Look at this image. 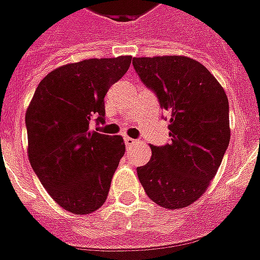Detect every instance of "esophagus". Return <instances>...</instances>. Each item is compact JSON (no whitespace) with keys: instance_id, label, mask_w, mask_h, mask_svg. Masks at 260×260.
I'll return each instance as SVG.
<instances>
[{"instance_id":"34e87169","label":"esophagus","mask_w":260,"mask_h":260,"mask_svg":"<svg viewBox=\"0 0 260 260\" xmlns=\"http://www.w3.org/2000/svg\"><path fill=\"white\" fill-rule=\"evenodd\" d=\"M136 143H138V141L132 139V138H129V136H126V138H125V145H126V147H132L134 145H136Z\"/></svg>"}]
</instances>
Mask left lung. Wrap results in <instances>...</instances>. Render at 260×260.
I'll list each match as a JSON object with an SVG mask.
<instances>
[{"label":"left lung","mask_w":260,"mask_h":260,"mask_svg":"<svg viewBox=\"0 0 260 260\" xmlns=\"http://www.w3.org/2000/svg\"><path fill=\"white\" fill-rule=\"evenodd\" d=\"M145 85L170 113V145L152 147L150 161L138 167L146 195L164 209L198 201L229 147V99L209 69L182 55L132 61Z\"/></svg>","instance_id":"8db88e82"}]
</instances>
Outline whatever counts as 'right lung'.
Returning <instances> with one entry per match:
<instances>
[{"instance_id": "obj_1", "label": "right lung", "mask_w": 260, "mask_h": 260, "mask_svg": "<svg viewBox=\"0 0 260 260\" xmlns=\"http://www.w3.org/2000/svg\"><path fill=\"white\" fill-rule=\"evenodd\" d=\"M131 55L90 58L54 69L39 83L26 110L27 157L57 205L89 214L106 202L125 153L119 135L89 129L104 121V96L129 68Z\"/></svg>"}]
</instances>
